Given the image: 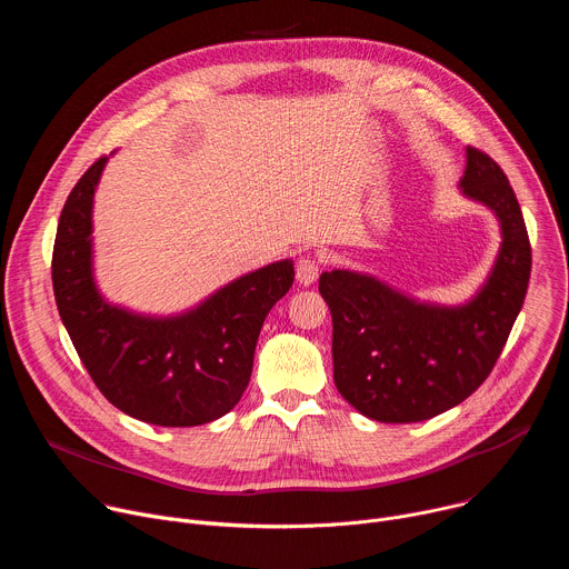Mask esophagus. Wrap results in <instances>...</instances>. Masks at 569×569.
<instances>
[{
  "instance_id": "34e87169",
  "label": "esophagus",
  "mask_w": 569,
  "mask_h": 569,
  "mask_svg": "<svg viewBox=\"0 0 569 569\" xmlns=\"http://www.w3.org/2000/svg\"><path fill=\"white\" fill-rule=\"evenodd\" d=\"M319 266H321V261L317 257H312V254L301 257L297 261V268H295L297 270V281L301 286H310L317 279V274H319Z\"/></svg>"
}]
</instances>
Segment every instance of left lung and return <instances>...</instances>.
Returning <instances> with one entry per match:
<instances>
[{"label": "left lung", "instance_id": "8db88e82", "mask_svg": "<svg viewBox=\"0 0 569 569\" xmlns=\"http://www.w3.org/2000/svg\"><path fill=\"white\" fill-rule=\"evenodd\" d=\"M459 187L489 207L502 227L496 266L470 301L421 303L351 270L319 277L333 317L336 387L373 421H428L466 400L493 371L525 303L531 246L505 171L468 146Z\"/></svg>", "mask_w": 569, "mask_h": 569}]
</instances>
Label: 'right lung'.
Here are the masks:
<instances>
[{
  "instance_id": "obj_1",
  "label": "right lung",
  "mask_w": 569,
  "mask_h": 569,
  "mask_svg": "<svg viewBox=\"0 0 569 569\" xmlns=\"http://www.w3.org/2000/svg\"><path fill=\"white\" fill-rule=\"evenodd\" d=\"M106 161L76 182L58 220L51 279L60 319L94 385L128 417L164 428L216 421L250 382L266 315L292 286V261L240 277L173 317L108 303L92 274V207Z\"/></svg>"
}]
</instances>
